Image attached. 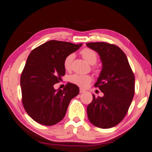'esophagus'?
I'll use <instances>...</instances> for the list:
<instances>
[{
	"label": "esophagus",
	"mask_w": 152,
	"mask_h": 152,
	"mask_svg": "<svg viewBox=\"0 0 152 152\" xmlns=\"http://www.w3.org/2000/svg\"><path fill=\"white\" fill-rule=\"evenodd\" d=\"M86 91L84 89H82V88H80V93H84V92H85Z\"/></svg>",
	"instance_id": "34e87169"
}]
</instances>
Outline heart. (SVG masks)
Here are the masks:
<instances>
[{
  "label": "heart",
  "mask_w": 152,
  "mask_h": 152,
  "mask_svg": "<svg viewBox=\"0 0 152 152\" xmlns=\"http://www.w3.org/2000/svg\"><path fill=\"white\" fill-rule=\"evenodd\" d=\"M80 53L84 60L90 64H94L97 60V54L94 50L90 48H84L80 51ZM74 58L73 53L67 56L64 61V67L66 70H70L72 67V62ZM92 78L89 75L74 74L70 76V81L79 86L85 87L91 82Z\"/></svg>",
  "instance_id": "b5f03b06"
}]
</instances>
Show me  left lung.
Returning <instances> with one entry per match:
<instances>
[{"label": "left lung", "mask_w": 152, "mask_h": 152, "mask_svg": "<svg viewBox=\"0 0 152 152\" xmlns=\"http://www.w3.org/2000/svg\"><path fill=\"white\" fill-rule=\"evenodd\" d=\"M98 53L102 70L94 84L103 96L95 98L87 107L92 125L102 129L111 128L127 114L135 92V77L125 53L117 45L104 42L87 43Z\"/></svg>", "instance_id": "1"}]
</instances>
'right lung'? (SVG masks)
<instances>
[{
    "label": "right lung",
    "instance_id": "obj_1",
    "mask_svg": "<svg viewBox=\"0 0 152 152\" xmlns=\"http://www.w3.org/2000/svg\"><path fill=\"white\" fill-rule=\"evenodd\" d=\"M82 43L50 40L33 50L20 76L23 104L27 114L38 123L51 126L65 116L72 99L79 94L76 84L68 82L63 90L55 84L65 75L64 61Z\"/></svg>",
    "mask_w": 152,
    "mask_h": 152
}]
</instances>
